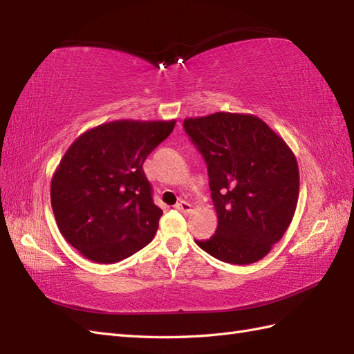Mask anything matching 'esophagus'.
Wrapping results in <instances>:
<instances>
[{
    "instance_id": "obj_1",
    "label": "esophagus",
    "mask_w": 354,
    "mask_h": 354,
    "mask_svg": "<svg viewBox=\"0 0 354 354\" xmlns=\"http://www.w3.org/2000/svg\"><path fill=\"white\" fill-rule=\"evenodd\" d=\"M175 208L178 209V212H181V213H190L192 209H193L190 202H187V201H179L178 204L175 205Z\"/></svg>"
}]
</instances>
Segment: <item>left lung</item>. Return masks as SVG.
<instances>
[{"label": "left lung", "mask_w": 354, "mask_h": 354, "mask_svg": "<svg viewBox=\"0 0 354 354\" xmlns=\"http://www.w3.org/2000/svg\"><path fill=\"white\" fill-rule=\"evenodd\" d=\"M204 156L217 230L194 240L217 260L250 265L272 250L295 214L299 194L297 158L284 140L251 114L216 112L184 120Z\"/></svg>", "instance_id": "1"}]
</instances>
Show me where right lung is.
<instances>
[{
  "label": "right lung",
  "mask_w": 354,
  "mask_h": 354,
  "mask_svg": "<svg viewBox=\"0 0 354 354\" xmlns=\"http://www.w3.org/2000/svg\"><path fill=\"white\" fill-rule=\"evenodd\" d=\"M176 122L115 120L84 132L51 178V207L66 242L95 263L131 257L152 242L162 209L142 170Z\"/></svg>",
  "instance_id": "add662e5"
}]
</instances>
